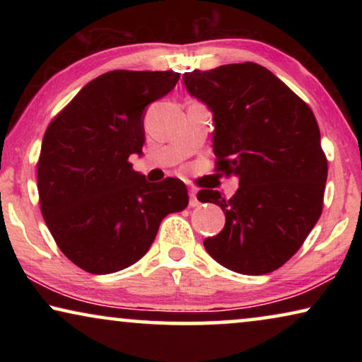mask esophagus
Returning <instances> with one entry per match:
<instances>
[{"label": "esophagus", "mask_w": 362, "mask_h": 362, "mask_svg": "<svg viewBox=\"0 0 362 362\" xmlns=\"http://www.w3.org/2000/svg\"><path fill=\"white\" fill-rule=\"evenodd\" d=\"M197 191L194 189V187H191L189 189V206L191 207H196V206H199V201H197Z\"/></svg>", "instance_id": "34e87169"}]
</instances>
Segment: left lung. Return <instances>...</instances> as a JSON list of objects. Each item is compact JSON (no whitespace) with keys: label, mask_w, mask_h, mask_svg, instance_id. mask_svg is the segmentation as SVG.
I'll return each instance as SVG.
<instances>
[{"label":"left lung","mask_w":362,"mask_h":362,"mask_svg":"<svg viewBox=\"0 0 362 362\" xmlns=\"http://www.w3.org/2000/svg\"><path fill=\"white\" fill-rule=\"evenodd\" d=\"M182 78L212 112L216 171L239 177L230 199L197 192L226 214L224 229L204 239L206 250L237 274H270L296 254L323 211L328 160L318 122L308 103L255 62Z\"/></svg>","instance_id":"1"}]
</instances>
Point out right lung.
<instances>
[{"label":"right lung","instance_id":"add662e5","mask_svg":"<svg viewBox=\"0 0 362 362\" xmlns=\"http://www.w3.org/2000/svg\"><path fill=\"white\" fill-rule=\"evenodd\" d=\"M173 71H110L88 82L52 118L37 160L39 204L72 264L88 274L141 259L170 212L189 202L176 177L148 182L128 158L141 155L143 112L175 88Z\"/></svg>","mask_w":362,"mask_h":362}]
</instances>
